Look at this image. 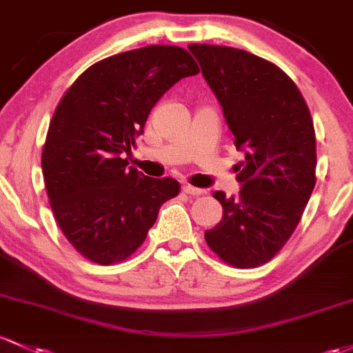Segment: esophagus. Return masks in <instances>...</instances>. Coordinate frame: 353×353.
Here are the masks:
<instances>
[{"instance_id":"34e87169","label":"esophagus","mask_w":353,"mask_h":353,"mask_svg":"<svg viewBox=\"0 0 353 353\" xmlns=\"http://www.w3.org/2000/svg\"><path fill=\"white\" fill-rule=\"evenodd\" d=\"M183 191L185 192V194H189V196H201L204 192L203 189L194 188V185H191V184H184L183 185Z\"/></svg>"}]
</instances>
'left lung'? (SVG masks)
I'll return each instance as SVG.
<instances>
[{
	"mask_svg": "<svg viewBox=\"0 0 353 353\" xmlns=\"http://www.w3.org/2000/svg\"><path fill=\"white\" fill-rule=\"evenodd\" d=\"M223 107L245 161L234 165L238 196H214L223 219L204 233L228 265L254 268L270 261L296 230L315 188L316 144L303 95L271 61L245 50L189 45Z\"/></svg>",
	"mask_w": 353,
	"mask_h": 353,
	"instance_id": "1",
	"label": "left lung"
}]
</instances>
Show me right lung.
Instances as JSON below:
<instances>
[{"instance_id": "right-lung-1", "label": "right lung", "mask_w": 353, "mask_h": 353, "mask_svg": "<svg viewBox=\"0 0 353 353\" xmlns=\"http://www.w3.org/2000/svg\"><path fill=\"white\" fill-rule=\"evenodd\" d=\"M199 67L184 48L150 45L87 68L58 103L41 154L45 188L61 233L99 265L123 261L144 243L176 179L147 177L125 153L165 92Z\"/></svg>"}]
</instances>
